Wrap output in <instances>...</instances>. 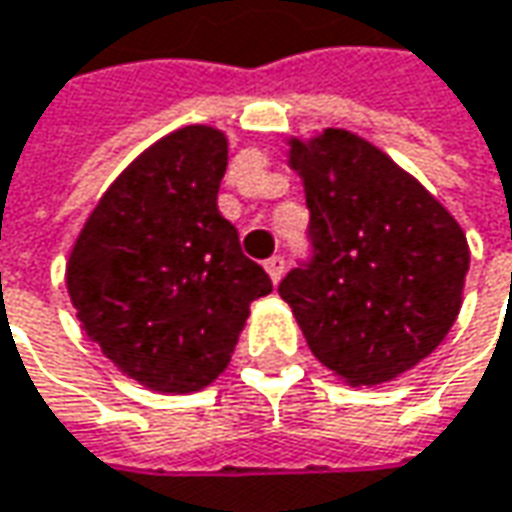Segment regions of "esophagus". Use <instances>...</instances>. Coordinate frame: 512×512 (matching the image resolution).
Wrapping results in <instances>:
<instances>
[{
	"label": "esophagus",
	"instance_id": "obj_1",
	"mask_svg": "<svg viewBox=\"0 0 512 512\" xmlns=\"http://www.w3.org/2000/svg\"><path fill=\"white\" fill-rule=\"evenodd\" d=\"M265 270L267 276L273 279V285H279V282H282V273H285V259H282V256H270L265 262Z\"/></svg>",
	"mask_w": 512,
	"mask_h": 512
}]
</instances>
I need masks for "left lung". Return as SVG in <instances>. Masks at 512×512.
<instances>
[{
  "instance_id": "1",
  "label": "left lung",
  "mask_w": 512,
  "mask_h": 512,
  "mask_svg": "<svg viewBox=\"0 0 512 512\" xmlns=\"http://www.w3.org/2000/svg\"><path fill=\"white\" fill-rule=\"evenodd\" d=\"M313 259L279 285L313 356L353 387L393 382L459 316L470 247L450 210L367 139H290Z\"/></svg>"
}]
</instances>
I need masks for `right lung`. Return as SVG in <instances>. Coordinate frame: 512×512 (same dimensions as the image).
I'll use <instances>...</instances> for the list:
<instances>
[{"mask_svg": "<svg viewBox=\"0 0 512 512\" xmlns=\"http://www.w3.org/2000/svg\"><path fill=\"white\" fill-rule=\"evenodd\" d=\"M222 130L168 133L116 176L68 259L90 342L156 393H196L230 362L250 302L273 285L219 213Z\"/></svg>", "mask_w": 512, "mask_h": 512, "instance_id": "add662e5", "label": "right lung"}]
</instances>
